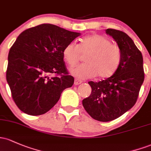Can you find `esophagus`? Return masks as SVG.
<instances>
[{
	"label": "esophagus",
	"instance_id": "1",
	"mask_svg": "<svg viewBox=\"0 0 151 151\" xmlns=\"http://www.w3.org/2000/svg\"><path fill=\"white\" fill-rule=\"evenodd\" d=\"M82 82V81L79 80L78 79H75V80H74V84H75V85H79V84H80Z\"/></svg>",
	"mask_w": 151,
	"mask_h": 151
}]
</instances>
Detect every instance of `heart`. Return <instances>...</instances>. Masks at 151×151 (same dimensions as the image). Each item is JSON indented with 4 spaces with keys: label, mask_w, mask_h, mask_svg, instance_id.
Wrapping results in <instances>:
<instances>
[{
    "label": "heart",
    "mask_w": 151,
    "mask_h": 151,
    "mask_svg": "<svg viewBox=\"0 0 151 151\" xmlns=\"http://www.w3.org/2000/svg\"><path fill=\"white\" fill-rule=\"evenodd\" d=\"M85 54V63L71 69V73L78 79L92 78L97 75L100 78L110 77L117 69L122 57L119 46L99 34L84 36L79 44L74 41L69 43L62 51L64 60L70 67L80 60L81 54Z\"/></svg>",
    "instance_id": "1"
}]
</instances>
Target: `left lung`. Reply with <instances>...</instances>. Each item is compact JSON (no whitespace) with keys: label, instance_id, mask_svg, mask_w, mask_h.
<instances>
[{"label":"left lung","instance_id":"obj_1","mask_svg":"<svg viewBox=\"0 0 151 151\" xmlns=\"http://www.w3.org/2000/svg\"><path fill=\"white\" fill-rule=\"evenodd\" d=\"M105 31L121 49V61L110 77L88 82L92 93L82 100L87 113L100 122L115 120L131 109L136 103L145 77L143 56L131 38L119 30L107 29Z\"/></svg>","mask_w":151,"mask_h":151}]
</instances>
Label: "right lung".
<instances>
[{
	"label": "right lung",
	"instance_id": "right-lung-1",
	"mask_svg": "<svg viewBox=\"0 0 151 151\" xmlns=\"http://www.w3.org/2000/svg\"><path fill=\"white\" fill-rule=\"evenodd\" d=\"M80 35L53 24L23 31L8 53L6 80L22 112L40 115L50 110L74 79L69 75L62 51Z\"/></svg>",
	"mask_w": 151,
	"mask_h": 151
}]
</instances>
